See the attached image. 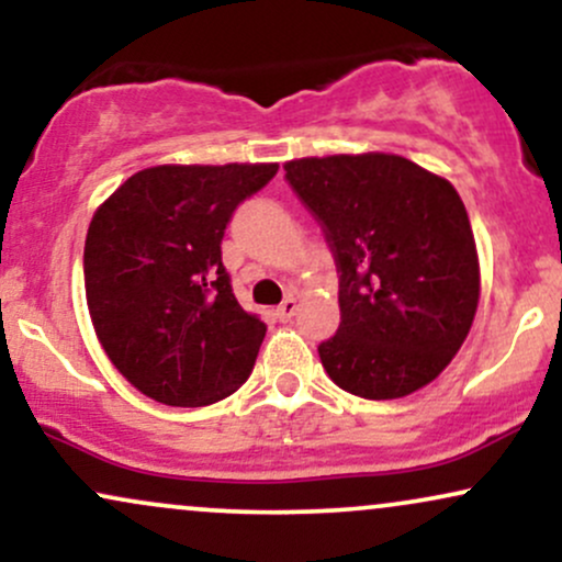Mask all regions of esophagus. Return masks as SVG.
I'll return each mask as SVG.
<instances>
[{"mask_svg":"<svg viewBox=\"0 0 562 562\" xmlns=\"http://www.w3.org/2000/svg\"><path fill=\"white\" fill-rule=\"evenodd\" d=\"M295 312H299V301L295 299H285L277 306V317H280V322H290L295 317Z\"/></svg>","mask_w":562,"mask_h":562,"instance_id":"obj_1","label":"esophagus"}]
</instances>
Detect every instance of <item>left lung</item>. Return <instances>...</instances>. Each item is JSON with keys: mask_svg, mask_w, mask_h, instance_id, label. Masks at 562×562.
<instances>
[{"mask_svg": "<svg viewBox=\"0 0 562 562\" xmlns=\"http://www.w3.org/2000/svg\"><path fill=\"white\" fill-rule=\"evenodd\" d=\"M288 182L325 227L340 272V327L322 367L353 396L420 391L465 344L481 263L449 179L393 153L295 158Z\"/></svg>", "mask_w": 562, "mask_h": 562, "instance_id": "left-lung-1", "label": "left lung"}]
</instances>
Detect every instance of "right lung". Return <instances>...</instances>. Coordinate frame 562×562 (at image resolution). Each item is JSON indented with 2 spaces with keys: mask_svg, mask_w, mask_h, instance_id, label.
Segmentation results:
<instances>
[{
  "mask_svg": "<svg viewBox=\"0 0 562 562\" xmlns=\"http://www.w3.org/2000/svg\"><path fill=\"white\" fill-rule=\"evenodd\" d=\"M277 164H164L97 205L83 245V288L97 340L134 389L169 406L235 393L267 335L232 293L222 237L237 203Z\"/></svg>",
  "mask_w": 562,
  "mask_h": 562,
  "instance_id": "add662e5",
  "label": "right lung"
}]
</instances>
